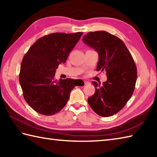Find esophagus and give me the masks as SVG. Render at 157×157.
<instances>
[{
	"label": "esophagus",
	"mask_w": 157,
	"mask_h": 157,
	"mask_svg": "<svg viewBox=\"0 0 157 157\" xmlns=\"http://www.w3.org/2000/svg\"><path fill=\"white\" fill-rule=\"evenodd\" d=\"M84 83H85V85H87V84L90 83V82L86 81H84Z\"/></svg>",
	"instance_id": "1"
}]
</instances>
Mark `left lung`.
Wrapping results in <instances>:
<instances>
[{
  "label": "left lung",
  "instance_id": "obj_1",
  "mask_svg": "<svg viewBox=\"0 0 157 157\" xmlns=\"http://www.w3.org/2000/svg\"><path fill=\"white\" fill-rule=\"evenodd\" d=\"M82 40L98 53L96 70H105L107 76L102 87L91 82L96 91L87 102L100 116H111L124 108L133 94L137 76L133 58L119 37L106 31L90 32Z\"/></svg>",
  "mask_w": 157,
  "mask_h": 157
}]
</instances>
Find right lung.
<instances>
[{
    "mask_svg": "<svg viewBox=\"0 0 157 157\" xmlns=\"http://www.w3.org/2000/svg\"><path fill=\"white\" fill-rule=\"evenodd\" d=\"M82 32L55 33L38 39L22 59L19 81L23 96L34 110L44 115L58 113L68 101L76 80H55L56 69L65 63Z\"/></svg>",
    "mask_w": 157,
    "mask_h": 157,
    "instance_id": "obj_1",
    "label": "right lung"
}]
</instances>
